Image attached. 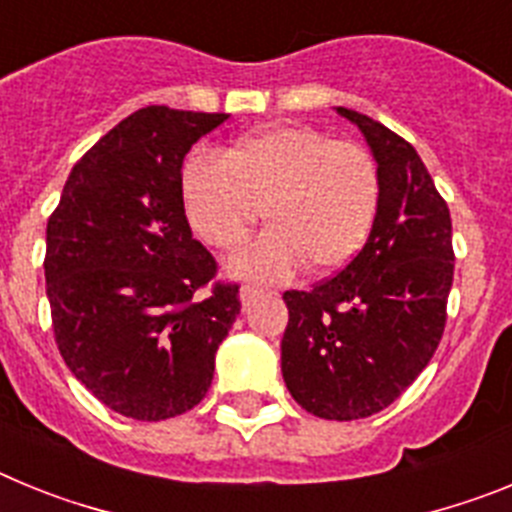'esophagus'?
Returning a JSON list of instances; mask_svg holds the SVG:
<instances>
[{
  "instance_id": "obj_1",
  "label": "esophagus",
  "mask_w": 512,
  "mask_h": 512,
  "mask_svg": "<svg viewBox=\"0 0 512 512\" xmlns=\"http://www.w3.org/2000/svg\"><path fill=\"white\" fill-rule=\"evenodd\" d=\"M261 295H266L264 289H259V287H248V284H246V287H241V305H243V307H248V305H251L253 300H259Z\"/></svg>"
}]
</instances>
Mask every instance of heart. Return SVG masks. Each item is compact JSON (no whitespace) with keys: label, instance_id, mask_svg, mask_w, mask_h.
<instances>
[{"label":"heart","instance_id":"1","mask_svg":"<svg viewBox=\"0 0 512 512\" xmlns=\"http://www.w3.org/2000/svg\"><path fill=\"white\" fill-rule=\"evenodd\" d=\"M179 192L192 230L217 251H238L266 215L271 230L228 274L274 282L305 264L333 274L356 259L377 220L379 171L359 143L274 125L238 138L223 158L189 156Z\"/></svg>","mask_w":512,"mask_h":512}]
</instances>
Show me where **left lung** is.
I'll use <instances>...</instances> for the list:
<instances>
[{
  "label": "left lung",
  "instance_id": "8db88e82",
  "mask_svg": "<svg viewBox=\"0 0 512 512\" xmlns=\"http://www.w3.org/2000/svg\"><path fill=\"white\" fill-rule=\"evenodd\" d=\"M336 112L361 130L377 161V220L336 277L284 292L282 377L307 413L359 420L392 405L436 354L454 248L449 207L418 151L372 117Z\"/></svg>",
  "mask_w": 512,
  "mask_h": 512
}]
</instances>
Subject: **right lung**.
I'll return each instance as SVG.
<instances>
[{"label": "right lung", "instance_id": "obj_1", "mask_svg": "<svg viewBox=\"0 0 512 512\" xmlns=\"http://www.w3.org/2000/svg\"><path fill=\"white\" fill-rule=\"evenodd\" d=\"M228 115L143 107L71 169L45 230V292L63 361L125 418H174L207 395L217 346L241 312L215 284L179 192L189 148Z\"/></svg>", "mask_w": 512, "mask_h": 512}]
</instances>
